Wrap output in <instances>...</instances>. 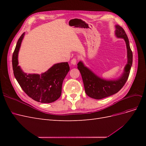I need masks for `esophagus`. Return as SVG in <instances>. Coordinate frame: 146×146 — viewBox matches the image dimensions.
<instances>
[{
  "mask_svg": "<svg viewBox=\"0 0 146 146\" xmlns=\"http://www.w3.org/2000/svg\"><path fill=\"white\" fill-rule=\"evenodd\" d=\"M71 64H73V65H76V63H77V59L76 58H73L72 60H71Z\"/></svg>",
  "mask_w": 146,
  "mask_h": 146,
  "instance_id": "1",
  "label": "esophagus"
}]
</instances>
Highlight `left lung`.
Instances as JSON below:
<instances>
[{
    "mask_svg": "<svg viewBox=\"0 0 146 146\" xmlns=\"http://www.w3.org/2000/svg\"><path fill=\"white\" fill-rule=\"evenodd\" d=\"M115 28L116 36L124 39L127 52V63L120 77L114 80H106L97 76L85 66L82 61L77 64V68L82 75L86 94L92 99H102L117 93L125 85L129 76L133 62V54L130 47L129 38L121 26L116 25Z\"/></svg>",
    "mask_w": 146,
    "mask_h": 146,
    "instance_id": "left-lung-1",
    "label": "left lung"
}]
</instances>
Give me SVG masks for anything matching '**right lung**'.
<instances>
[{"instance_id": "add662e5", "label": "right lung", "mask_w": 146, "mask_h": 146, "mask_svg": "<svg viewBox=\"0 0 146 146\" xmlns=\"http://www.w3.org/2000/svg\"><path fill=\"white\" fill-rule=\"evenodd\" d=\"M25 33L17 42L12 56L14 76L22 89L30 98L41 103H52L61 94L63 82L69 71L68 62L56 63L41 74H27L18 65V54Z\"/></svg>"}]
</instances>
